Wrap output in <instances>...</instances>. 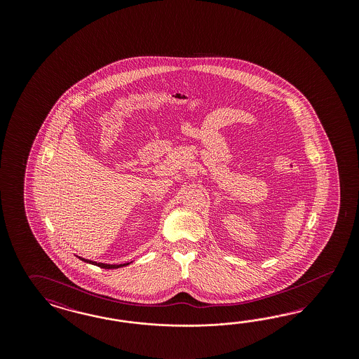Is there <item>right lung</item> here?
Here are the masks:
<instances>
[{
    "label": "right lung",
    "mask_w": 359,
    "mask_h": 359,
    "mask_svg": "<svg viewBox=\"0 0 359 359\" xmlns=\"http://www.w3.org/2000/svg\"><path fill=\"white\" fill-rule=\"evenodd\" d=\"M77 258H79L80 261L87 262V263H89V264H95V266H98V267H101V269H108V270H113V269H120V267H125V266H128V264H130L131 263V262H129V263H122V264H108V263H100V262L89 261V259L81 258V257H77Z\"/></svg>",
    "instance_id": "1"
}]
</instances>
